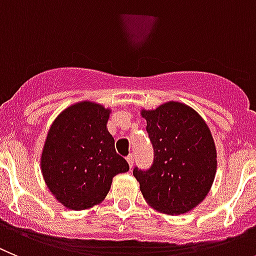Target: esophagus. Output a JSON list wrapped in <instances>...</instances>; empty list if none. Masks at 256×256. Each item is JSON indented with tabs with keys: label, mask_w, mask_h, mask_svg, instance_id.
Here are the masks:
<instances>
[{
	"label": "esophagus",
	"mask_w": 256,
	"mask_h": 256,
	"mask_svg": "<svg viewBox=\"0 0 256 256\" xmlns=\"http://www.w3.org/2000/svg\"><path fill=\"white\" fill-rule=\"evenodd\" d=\"M126 160H128V166H130V168H132V166H134V156H132V154L128 156Z\"/></svg>",
	"instance_id": "1"
}]
</instances>
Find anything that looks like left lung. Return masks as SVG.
Returning <instances> with one entry per match:
<instances>
[{
    "mask_svg": "<svg viewBox=\"0 0 256 256\" xmlns=\"http://www.w3.org/2000/svg\"><path fill=\"white\" fill-rule=\"evenodd\" d=\"M140 114L154 148L148 171L134 168L142 196L160 213H188L206 199L217 172L210 128L194 108L174 100Z\"/></svg>",
    "mask_w": 256,
    "mask_h": 256,
    "instance_id": "1",
    "label": "left lung"
}]
</instances>
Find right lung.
Here are the masks:
<instances>
[{"instance_id": "right-lung-1", "label": "right lung", "mask_w": 256, "mask_h": 256, "mask_svg": "<svg viewBox=\"0 0 256 256\" xmlns=\"http://www.w3.org/2000/svg\"><path fill=\"white\" fill-rule=\"evenodd\" d=\"M110 108L90 100L65 108L47 132L40 170L46 185L62 206L84 210L107 196L112 178L128 171L107 130Z\"/></svg>"}]
</instances>
